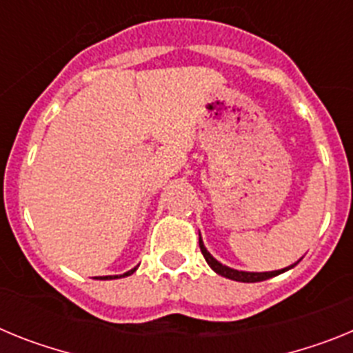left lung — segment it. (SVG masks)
<instances>
[{
	"label": "left lung",
	"mask_w": 353,
	"mask_h": 353,
	"mask_svg": "<svg viewBox=\"0 0 353 353\" xmlns=\"http://www.w3.org/2000/svg\"><path fill=\"white\" fill-rule=\"evenodd\" d=\"M199 249H201L205 260H207V263L210 265V269L214 270L215 274H219V276H223V277H228V279H232V281H240V283L265 281V279H270V277H276V276H279V274L286 272V270L293 269V267H295V265L301 261L299 260L297 263L290 265V267H285V269H281V270H272V272H245V270H236V269H232V267H226V265H223L221 261L215 260L210 252L207 251V248H205L203 240H201V235H199Z\"/></svg>",
	"instance_id": "8db88e82"
}]
</instances>
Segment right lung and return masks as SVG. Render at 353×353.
Returning a JSON list of instances; mask_svg holds the SVG:
<instances>
[{
  "label": "right lung",
  "instance_id": "add662e5",
  "mask_svg": "<svg viewBox=\"0 0 353 353\" xmlns=\"http://www.w3.org/2000/svg\"><path fill=\"white\" fill-rule=\"evenodd\" d=\"M136 270H138V267H134V269H130L129 272H125V274H121V276H101V279H120V277L130 276V274H134Z\"/></svg>",
  "mask_w": 353,
  "mask_h": 353
}]
</instances>
